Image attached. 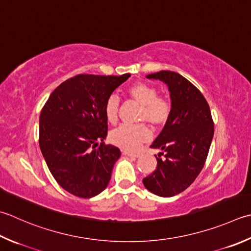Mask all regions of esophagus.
I'll return each mask as SVG.
<instances>
[{
	"mask_svg": "<svg viewBox=\"0 0 251 251\" xmlns=\"http://www.w3.org/2000/svg\"><path fill=\"white\" fill-rule=\"evenodd\" d=\"M123 154L127 156H131V158H139L140 153H136V152H128V151H123Z\"/></svg>",
	"mask_w": 251,
	"mask_h": 251,
	"instance_id": "1",
	"label": "esophagus"
}]
</instances>
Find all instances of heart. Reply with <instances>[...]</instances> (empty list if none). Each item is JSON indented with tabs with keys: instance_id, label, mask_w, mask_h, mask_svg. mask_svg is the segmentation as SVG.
<instances>
[{
	"instance_id": "obj_1",
	"label": "heart",
	"mask_w": 251,
	"mask_h": 251,
	"mask_svg": "<svg viewBox=\"0 0 251 251\" xmlns=\"http://www.w3.org/2000/svg\"><path fill=\"white\" fill-rule=\"evenodd\" d=\"M127 96L140 105L137 121L146 122L153 129H161L168 124L172 114V104L168 98L158 96L155 87L146 82H135L127 88ZM120 100L115 95L107 98L104 115L110 124H115L120 115ZM150 138V131L145 123L136 125H121L110 132V141L125 150H135Z\"/></svg>"
}]
</instances>
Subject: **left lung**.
<instances>
[{
  "label": "left lung",
  "instance_id": "left-lung-1",
  "mask_svg": "<svg viewBox=\"0 0 251 251\" xmlns=\"http://www.w3.org/2000/svg\"><path fill=\"white\" fill-rule=\"evenodd\" d=\"M147 78L168 85L172 114L150 146L162 150L155 155L156 169L142 181L152 194L173 197L187 189L202 170L213 138L214 123L203 95L185 77L161 71Z\"/></svg>",
  "mask_w": 251,
  "mask_h": 251
}]
</instances>
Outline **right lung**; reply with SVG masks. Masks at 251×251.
Masks as SVG:
<instances>
[{"instance_id":"obj_1","label":"right lung","mask_w":251,"mask_h":251,"mask_svg":"<svg viewBox=\"0 0 251 251\" xmlns=\"http://www.w3.org/2000/svg\"><path fill=\"white\" fill-rule=\"evenodd\" d=\"M129 76L80 74L62 82L42 107L39 145L43 158L57 184L76 197H95L109 184L121 151L103 141L107 135L104 104Z\"/></svg>"}]
</instances>
